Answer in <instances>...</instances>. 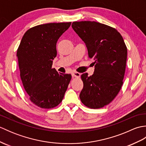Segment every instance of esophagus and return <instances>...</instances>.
I'll use <instances>...</instances> for the list:
<instances>
[{
    "label": "esophagus",
    "mask_w": 146,
    "mask_h": 146,
    "mask_svg": "<svg viewBox=\"0 0 146 146\" xmlns=\"http://www.w3.org/2000/svg\"><path fill=\"white\" fill-rule=\"evenodd\" d=\"M80 75H81V74L78 72H73L72 73V76L73 77H76V78H80Z\"/></svg>",
    "instance_id": "34e87169"
}]
</instances>
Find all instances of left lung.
Segmentation results:
<instances>
[{"mask_svg":"<svg viewBox=\"0 0 146 146\" xmlns=\"http://www.w3.org/2000/svg\"><path fill=\"white\" fill-rule=\"evenodd\" d=\"M72 28L85 42L94 73L81 76L83 88L80 98L86 107L100 108L109 104L123 85L127 48L119 32L95 21L73 22Z\"/></svg>","mask_w":146,"mask_h":146,"instance_id":"obj_1","label":"left lung"}]
</instances>
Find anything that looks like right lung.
I'll list each match as a JSON object with an SVG mask.
<instances>
[{"label": "right lung", "mask_w": 146, "mask_h": 146, "mask_svg": "<svg viewBox=\"0 0 146 146\" xmlns=\"http://www.w3.org/2000/svg\"><path fill=\"white\" fill-rule=\"evenodd\" d=\"M70 23H48L31 27L24 34L17 51L20 76L30 100L42 108H52L63 100L70 74L52 68L56 43Z\"/></svg>", "instance_id": "right-lung-1"}]
</instances>
